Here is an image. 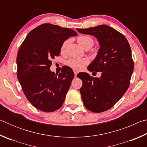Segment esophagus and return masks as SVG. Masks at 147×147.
I'll return each mask as SVG.
<instances>
[{"mask_svg":"<svg viewBox=\"0 0 147 147\" xmlns=\"http://www.w3.org/2000/svg\"><path fill=\"white\" fill-rule=\"evenodd\" d=\"M74 76L76 77L77 74H78V71H76V70H74Z\"/></svg>","mask_w":147,"mask_h":147,"instance_id":"1","label":"esophagus"}]
</instances>
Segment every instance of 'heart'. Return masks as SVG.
<instances>
[{"instance_id": "1", "label": "heart", "mask_w": 147, "mask_h": 147, "mask_svg": "<svg viewBox=\"0 0 147 147\" xmlns=\"http://www.w3.org/2000/svg\"><path fill=\"white\" fill-rule=\"evenodd\" d=\"M78 43L80 45L82 48L84 49L86 48V47H91L93 46V39H92L91 37L88 36H80L78 38ZM68 44V41H65L62 45L61 47V51L62 53L65 51L67 46ZM89 63V59L88 58H70L68 59L66 62V64L69 67L74 69L76 71L81 70L82 69H83L84 66Z\"/></svg>"}]
</instances>
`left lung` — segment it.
Wrapping results in <instances>:
<instances>
[{
    "mask_svg": "<svg viewBox=\"0 0 147 147\" xmlns=\"http://www.w3.org/2000/svg\"><path fill=\"white\" fill-rule=\"evenodd\" d=\"M76 30L95 37L100 45L88 69L101 72V76L93 78L88 73H81L77 77L82 81L80 92L84 106L92 112H102L117 102L130 85L134 71L130 45L124 35L108 25Z\"/></svg>",
    "mask_w": 147,
    "mask_h": 147,
    "instance_id": "8db88e82",
    "label": "left lung"
}]
</instances>
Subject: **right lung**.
Returning <instances> with one entry per match:
<instances>
[{"instance_id": "add662e5", "label": "right lung", "mask_w": 147, "mask_h": 147, "mask_svg": "<svg viewBox=\"0 0 147 147\" xmlns=\"http://www.w3.org/2000/svg\"><path fill=\"white\" fill-rule=\"evenodd\" d=\"M75 31L54 24L39 25L27 35L17 56V76L26 98L37 109L52 112L60 108L74 76L67 66L61 73L50 70L52 59Z\"/></svg>"}]
</instances>
